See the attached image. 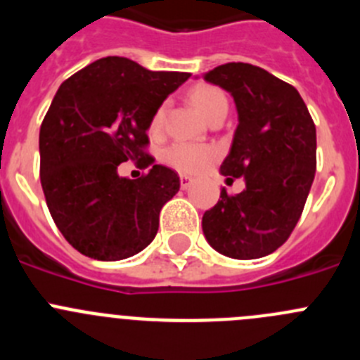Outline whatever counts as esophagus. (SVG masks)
Listing matches in <instances>:
<instances>
[{"instance_id": "obj_1", "label": "esophagus", "mask_w": 360, "mask_h": 360, "mask_svg": "<svg viewBox=\"0 0 360 360\" xmlns=\"http://www.w3.org/2000/svg\"><path fill=\"white\" fill-rule=\"evenodd\" d=\"M191 184H193V178L189 174H180V186H182V189H187Z\"/></svg>"}]
</instances>
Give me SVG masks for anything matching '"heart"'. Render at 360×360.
Here are the masks:
<instances>
[{"label": "heart", "instance_id": "1", "mask_svg": "<svg viewBox=\"0 0 360 360\" xmlns=\"http://www.w3.org/2000/svg\"><path fill=\"white\" fill-rule=\"evenodd\" d=\"M191 101L194 107L200 110V114L207 120L214 117L219 112L229 110V101L226 96L217 87L212 85H196L191 91ZM164 117H166V103H162L157 110L153 112L150 120V131L151 134H158L164 127ZM216 157V150L212 146H203V144H193V143H173L164 150V162L169 164L176 171L182 173H196V171L203 169L209 162H212Z\"/></svg>", "mask_w": 360, "mask_h": 360}]
</instances>
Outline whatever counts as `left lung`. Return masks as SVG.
<instances>
[{
  "label": "left lung",
  "mask_w": 360,
  "mask_h": 360,
  "mask_svg": "<svg viewBox=\"0 0 360 360\" xmlns=\"http://www.w3.org/2000/svg\"><path fill=\"white\" fill-rule=\"evenodd\" d=\"M229 91L239 124L221 173L245 178L203 214V233L216 252L259 259L278 250L295 230L316 173V127L300 92L266 69L229 62L205 72Z\"/></svg>",
  "instance_id": "1"
}]
</instances>
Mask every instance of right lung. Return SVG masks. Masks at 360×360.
<instances>
[{"label": "right lung", "mask_w": 360, "mask_h": 360, "mask_svg": "<svg viewBox=\"0 0 360 360\" xmlns=\"http://www.w3.org/2000/svg\"><path fill=\"white\" fill-rule=\"evenodd\" d=\"M191 72L150 71L105 57L62 82L39 134L41 186L69 245L96 260H121L155 239L158 214L180 189L173 169L146 153L150 120ZM152 169L137 181L117 166Z\"/></svg>", "instance_id": "obj_1"}]
</instances>
